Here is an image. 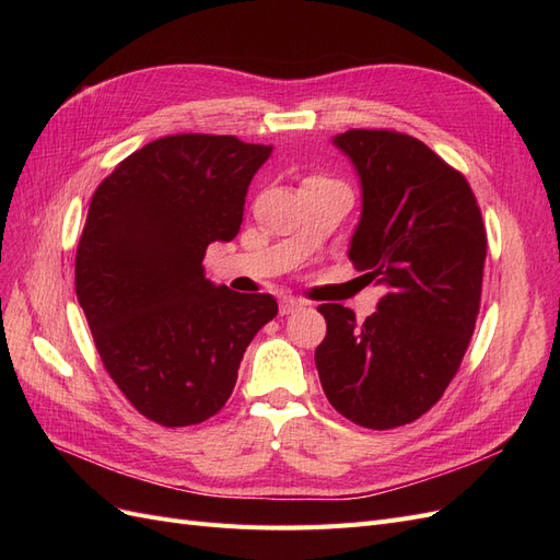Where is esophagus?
<instances>
[{"mask_svg": "<svg viewBox=\"0 0 560 560\" xmlns=\"http://www.w3.org/2000/svg\"><path fill=\"white\" fill-rule=\"evenodd\" d=\"M299 308H303L301 301H296V299H292V296L280 299V315H292V313H296Z\"/></svg>", "mask_w": 560, "mask_h": 560, "instance_id": "esophagus-1", "label": "esophagus"}]
</instances>
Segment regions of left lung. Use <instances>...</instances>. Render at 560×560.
Segmentation results:
<instances>
[{
	"label": "left lung",
	"mask_w": 560,
	"mask_h": 560,
	"mask_svg": "<svg viewBox=\"0 0 560 560\" xmlns=\"http://www.w3.org/2000/svg\"><path fill=\"white\" fill-rule=\"evenodd\" d=\"M334 144L362 179L348 257L385 294L364 322L322 303L327 336L315 364L338 413L393 430L428 413L463 364L481 306L486 226L465 175L411 135L352 128Z\"/></svg>",
	"instance_id": "obj_1"
}]
</instances>
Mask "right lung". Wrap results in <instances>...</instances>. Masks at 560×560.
I'll return each instance as SVG.
<instances>
[{"instance_id": "1", "label": "right lung", "mask_w": 560, "mask_h": 560, "mask_svg": "<svg viewBox=\"0 0 560 560\" xmlns=\"http://www.w3.org/2000/svg\"><path fill=\"white\" fill-rule=\"evenodd\" d=\"M268 156L235 135H167L132 151L91 198L77 299L116 387L163 428L222 411L254 334L278 315L270 294L202 276L208 245L238 235Z\"/></svg>"}]
</instances>
